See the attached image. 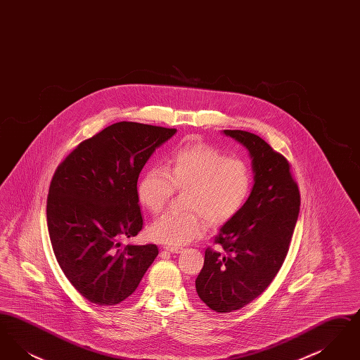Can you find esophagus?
<instances>
[{
    "label": "esophagus",
    "instance_id": "34e87169",
    "mask_svg": "<svg viewBox=\"0 0 360 360\" xmlns=\"http://www.w3.org/2000/svg\"><path fill=\"white\" fill-rule=\"evenodd\" d=\"M163 250L167 252H172V254H179L182 248L181 247H163Z\"/></svg>",
    "mask_w": 360,
    "mask_h": 360
}]
</instances>
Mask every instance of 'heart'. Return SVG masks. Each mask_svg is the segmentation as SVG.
<instances>
[{
	"mask_svg": "<svg viewBox=\"0 0 360 360\" xmlns=\"http://www.w3.org/2000/svg\"><path fill=\"white\" fill-rule=\"evenodd\" d=\"M252 186L254 174L245 160L229 158L205 143H193L174 151L167 169L151 166L143 172L137 195L158 214L175 190L186 191V212H167L150 226L153 239L181 247L205 233L206 220L210 225L231 221L245 205Z\"/></svg>",
	"mask_w": 360,
	"mask_h": 360,
	"instance_id": "heart-1",
	"label": "heart"
}]
</instances>
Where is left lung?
Returning a JSON list of instances; mask_svg holds the SVG:
<instances>
[{
	"instance_id": "8db88e82",
	"label": "left lung",
	"mask_w": 360,
	"mask_h": 360,
	"mask_svg": "<svg viewBox=\"0 0 360 360\" xmlns=\"http://www.w3.org/2000/svg\"><path fill=\"white\" fill-rule=\"evenodd\" d=\"M252 158L255 184L239 213L223 225L207 247L195 290L217 313L244 308L273 282L282 267L300 213L301 195L290 163L262 137L245 131L225 129Z\"/></svg>"
}]
</instances>
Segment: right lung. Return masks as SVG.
<instances>
[{
    "mask_svg": "<svg viewBox=\"0 0 360 360\" xmlns=\"http://www.w3.org/2000/svg\"><path fill=\"white\" fill-rule=\"evenodd\" d=\"M176 129L121 121L86 139L58 166L47 225L62 271L91 304L112 307L136 290L159 251L124 245L143 228L139 174Z\"/></svg>",
    "mask_w": 360,
    "mask_h": 360,
    "instance_id": "1",
    "label": "right lung"
}]
</instances>
